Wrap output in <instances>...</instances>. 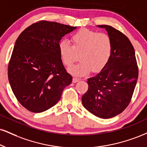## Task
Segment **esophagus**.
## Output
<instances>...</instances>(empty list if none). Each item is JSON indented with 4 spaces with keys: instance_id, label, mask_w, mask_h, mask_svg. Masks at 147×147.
Instances as JSON below:
<instances>
[{
    "instance_id": "esophagus-1",
    "label": "esophagus",
    "mask_w": 147,
    "mask_h": 147,
    "mask_svg": "<svg viewBox=\"0 0 147 147\" xmlns=\"http://www.w3.org/2000/svg\"><path fill=\"white\" fill-rule=\"evenodd\" d=\"M79 81V79L77 78V77H74V78L72 79V82L73 83H77V82H78Z\"/></svg>"
}]
</instances>
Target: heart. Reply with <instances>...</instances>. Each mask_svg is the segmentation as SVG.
Instances as JSON below:
<instances>
[{
  "label": "heart",
  "instance_id": "b5f03b06",
  "mask_svg": "<svg viewBox=\"0 0 147 147\" xmlns=\"http://www.w3.org/2000/svg\"><path fill=\"white\" fill-rule=\"evenodd\" d=\"M70 41L72 46L65 41L60 42L59 53L61 61L67 68L72 66L78 59L81 61L70 70L73 75L81 77L90 70L100 72L112 55V39L105 33L82 29L72 35Z\"/></svg>",
  "mask_w": 147,
  "mask_h": 147
}]
</instances>
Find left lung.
Here are the masks:
<instances>
[{"label": "left lung", "instance_id": "obj_1", "mask_svg": "<svg viewBox=\"0 0 147 147\" xmlns=\"http://www.w3.org/2000/svg\"><path fill=\"white\" fill-rule=\"evenodd\" d=\"M105 28L112 41L108 62L94 77L88 79V90L82 96L84 107L101 118L121 114L131 100L138 77V67L135 51L128 38L109 25Z\"/></svg>", "mask_w": 147, "mask_h": 147}]
</instances>
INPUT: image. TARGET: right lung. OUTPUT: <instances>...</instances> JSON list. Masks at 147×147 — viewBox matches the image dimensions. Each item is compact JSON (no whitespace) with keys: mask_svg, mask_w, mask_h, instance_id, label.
Wrapping results in <instances>:
<instances>
[{"mask_svg":"<svg viewBox=\"0 0 147 147\" xmlns=\"http://www.w3.org/2000/svg\"><path fill=\"white\" fill-rule=\"evenodd\" d=\"M76 26L41 20L28 26L16 41L8 66V79L17 100L34 113L59 101L72 77L59 53L61 38Z\"/></svg>","mask_w":147,"mask_h":147,"instance_id":"add662e5","label":"right lung"}]
</instances>
